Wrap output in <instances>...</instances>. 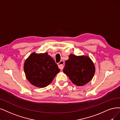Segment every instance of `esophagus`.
<instances>
[{
  "label": "esophagus",
  "instance_id": "1",
  "mask_svg": "<svg viewBox=\"0 0 120 120\" xmlns=\"http://www.w3.org/2000/svg\"><path fill=\"white\" fill-rule=\"evenodd\" d=\"M58 67L60 69L62 70L64 67V61L63 60H61L60 62L58 64Z\"/></svg>",
  "mask_w": 120,
  "mask_h": 120
}]
</instances>
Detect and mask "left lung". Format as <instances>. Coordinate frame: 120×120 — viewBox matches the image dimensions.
<instances>
[{"mask_svg":"<svg viewBox=\"0 0 120 120\" xmlns=\"http://www.w3.org/2000/svg\"><path fill=\"white\" fill-rule=\"evenodd\" d=\"M95 66L90 57L71 54L65 61L63 72L77 86H83L90 82L95 73Z\"/></svg>","mask_w":120,"mask_h":120,"instance_id":"obj_1","label":"left lung"}]
</instances>
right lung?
<instances>
[{
	"instance_id": "1",
	"label": "right lung",
	"mask_w": 120,
	"mask_h": 120,
	"mask_svg": "<svg viewBox=\"0 0 120 120\" xmlns=\"http://www.w3.org/2000/svg\"><path fill=\"white\" fill-rule=\"evenodd\" d=\"M24 69L30 82L41 88L49 85L60 71L54 60L47 53H32L25 61Z\"/></svg>"
}]
</instances>
